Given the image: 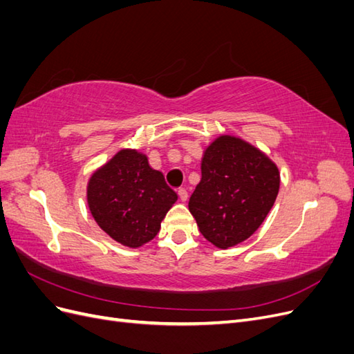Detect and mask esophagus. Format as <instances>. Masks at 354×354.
Instances as JSON below:
<instances>
[{"label":"esophagus","mask_w":354,"mask_h":354,"mask_svg":"<svg viewBox=\"0 0 354 354\" xmlns=\"http://www.w3.org/2000/svg\"><path fill=\"white\" fill-rule=\"evenodd\" d=\"M177 194H178V198H180V201H183V202H186V201H187V198H189V194H187V190H186V189H183V187L178 189Z\"/></svg>","instance_id":"obj_1"}]
</instances>
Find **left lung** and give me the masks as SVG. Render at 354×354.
Returning <instances> with one entry per match:
<instances>
[{"label":"left lung","mask_w":354,"mask_h":354,"mask_svg":"<svg viewBox=\"0 0 354 354\" xmlns=\"http://www.w3.org/2000/svg\"><path fill=\"white\" fill-rule=\"evenodd\" d=\"M201 171L189 211L203 238L224 250L248 239L279 192L276 164L242 138L220 136L203 152Z\"/></svg>","instance_id":"1"}]
</instances>
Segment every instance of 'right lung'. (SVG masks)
Returning a JSON list of instances; mask_svg holds the SVG:
<instances>
[{
  "label": "right lung",
  "mask_w": 354,
  "mask_h": 354,
  "mask_svg": "<svg viewBox=\"0 0 354 354\" xmlns=\"http://www.w3.org/2000/svg\"><path fill=\"white\" fill-rule=\"evenodd\" d=\"M176 201L177 194L168 187L164 174L151 168L147 156L136 149H121L94 171L87 185L93 218L128 248L152 241Z\"/></svg>",
  "instance_id": "right-lung-1"
}]
</instances>
